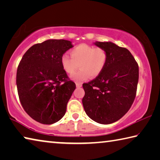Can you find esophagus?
Instances as JSON below:
<instances>
[{"mask_svg":"<svg viewBox=\"0 0 160 160\" xmlns=\"http://www.w3.org/2000/svg\"><path fill=\"white\" fill-rule=\"evenodd\" d=\"M76 87H77V88H81V87H82V84L80 83V82H77L76 83Z\"/></svg>","mask_w":160,"mask_h":160,"instance_id":"esophagus-1","label":"esophagus"}]
</instances>
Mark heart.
<instances>
[{
	"label": "heart",
	"mask_w": 160,
	"mask_h": 160,
	"mask_svg": "<svg viewBox=\"0 0 160 160\" xmlns=\"http://www.w3.org/2000/svg\"><path fill=\"white\" fill-rule=\"evenodd\" d=\"M108 54L101 47L82 44L70 51V56L63 54L61 56V65L68 74H72L78 67L80 69L72 75L75 82H82L89 77L96 78L102 73L106 66Z\"/></svg>",
	"instance_id": "obj_1"
}]
</instances>
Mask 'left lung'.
I'll list each match as a JSON object with an SVG mask.
<instances>
[{
  "mask_svg": "<svg viewBox=\"0 0 160 160\" xmlns=\"http://www.w3.org/2000/svg\"><path fill=\"white\" fill-rule=\"evenodd\" d=\"M106 50L107 62L102 73L82 85V104L89 117L101 124L116 122L134 102L139 78L138 65L126 48L112 42L95 43Z\"/></svg>",
  "mask_w": 160,
  "mask_h": 160,
  "instance_id": "left-lung-1",
  "label": "left lung"
}]
</instances>
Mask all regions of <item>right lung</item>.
<instances>
[{
    "label": "right lung",
    "instance_id": "right-lung-1",
    "mask_svg": "<svg viewBox=\"0 0 160 160\" xmlns=\"http://www.w3.org/2000/svg\"><path fill=\"white\" fill-rule=\"evenodd\" d=\"M72 47L64 39H49L32 46L18 65L16 75L19 99L26 113L42 124L63 118L75 90L61 65V56Z\"/></svg>",
    "mask_w": 160,
    "mask_h": 160
}]
</instances>
